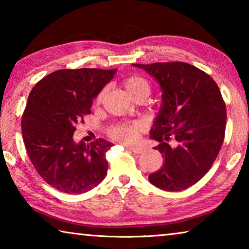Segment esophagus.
Returning a JSON list of instances; mask_svg holds the SVG:
<instances>
[{"label":"esophagus","instance_id":"34e87169","mask_svg":"<svg viewBox=\"0 0 249 249\" xmlns=\"http://www.w3.org/2000/svg\"><path fill=\"white\" fill-rule=\"evenodd\" d=\"M125 148L132 151V153L134 154H142V150H144V148L142 147H130V146H125Z\"/></svg>","mask_w":249,"mask_h":249}]
</instances>
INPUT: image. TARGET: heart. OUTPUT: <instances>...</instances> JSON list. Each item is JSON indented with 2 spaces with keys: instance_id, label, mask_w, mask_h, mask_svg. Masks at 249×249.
<instances>
[{
  "instance_id": "1",
  "label": "heart",
  "mask_w": 249,
  "mask_h": 249,
  "mask_svg": "<svg viewBox=\"0 0 249 249\" xmlns=\"http://www.w3.org/2000/svg\"><path fill=\"white\" fill-rule=\"evenodd\" d=\"M123 87L130 98L134 100L142 96L147 98L149 94L150 88L148 82L144 78L138 75H130L123 80ZM103 92L96 95L95 103H100L102 100ZM145 132V125L142 122H122L112 125L108 129L109 137L124 145H134L137 142L140 135Z\"/></svg>"
}]
</instances>
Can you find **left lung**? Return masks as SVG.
<instances>
[{"label":"left lung","instance_id":"8db88e82","mask_svg":"<svg viewBox=\"0 0 249 249\" xmlns=\"http://www.w3.org/2000/svg\"><path fill=\"white\" fill-rule=\"evenodd\" d=\"M157 80L162 103L150 130L163 166L149 175L155 187L185 190L212 167L224 142L226 107L215 81L185 62L134 64ZM173 142L170 143V141Z\"/></svg>","mask_w":249,"mask_h":249}]
</instances>
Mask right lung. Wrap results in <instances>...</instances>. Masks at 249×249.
Here are the masks:
<instances>
[{
  "mask_svg": "<svg viewBox=\"0 0 249 249\" xmlns=\"http://www.w3.org/2000/svg\"><path fill=\"white\" fill-rule=\"evenodd\" d=\"M116 69H61L46 75L29 93L22 117L28 157L46 182L65 193L80 195L98 185L107 172L112 142L77 144L73 133L90 114L92 101L114 77Z\"/></svg>",
  "mask_w": 249,
  "mask_h": 249,
  "instance_id": "add662e5",
  "label": "right lung"
}]
</instances>
